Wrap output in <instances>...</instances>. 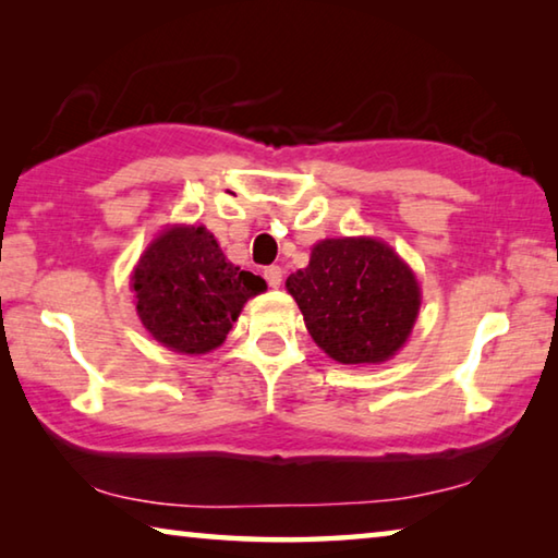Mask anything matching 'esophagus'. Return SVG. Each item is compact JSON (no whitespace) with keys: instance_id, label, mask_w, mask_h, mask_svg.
Wrapping results in <instances>:
<instances>
[{"instance_id":"esophagus-1","label":"esophagus","mask_w":558,"mask_h":558,"mask_svg":"<svg viewBox=\"0 0 558 558\" xmlns=\"http://www.w3.org/2000/svg\"><path fill=\"white\" fill-rule=\"evenodd\" d=\"M263 278L268 280L270 288H280L282 286V268L280 266H270L263 270Z\"/></svg>"}]
</instances>
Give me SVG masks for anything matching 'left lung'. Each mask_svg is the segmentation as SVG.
<instances>
[{"instance_id":"8db88e82","label":"left lung","mask_w":558,"mask_h":558,"mask_svg":"<svg viewBox=\"0 0 558 558\" xmlns=\"http://www.w3.org/2000/svg\"><path fill=\"white\" fill-rule=\"evenodd\" d=\"M315 344L339 364H381L405 344L421 307L413 270L384 241L325 239L286 280Z\"/></svg>"}]
</instances>
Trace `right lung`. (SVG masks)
<instances>
[{
	"label": "right lung",
	"instance_id": "add662e5",
	"mask_svg": "<svg viewBox=\"0 0 558 558\" xmlns=\"http://www.w3.org/2000/svg\"><path fill=\"white\" fill-rule=\"evenodd\" d=\"M137 315L159 344L179 354L221 347L245 302L266 280L226 260L204 226H169L132 272Z\"/></svg>",
	"mask_w": 558,
	"mask_h": 558
}]
</instances>
